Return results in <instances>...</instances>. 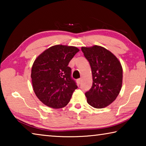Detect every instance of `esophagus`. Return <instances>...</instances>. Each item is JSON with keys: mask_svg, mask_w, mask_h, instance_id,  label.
Masks as SVG:
<instances>
[{"mask_svg": "<svg viewBox=\"0 0 146 146\" xmlns=\"http://www.w3.org/2000/svg\"><path fill=\"white\" fill-rule=\"evenodd\" d=\"M81 81H82V80H81L80 78H78V79H77V80H76V82H77V84L79 85L81 83Z\"/></svg>", "mask_w": 146, "mask_h": 146, "instance_id": "obj_1", "label": "esophagus"}]
</instances>
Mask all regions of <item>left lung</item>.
Masks as SVG:
<instances>
[{
  "instance_id": "8db88e82",
  "label": "left lung",
  "mask_w": 146,
  "mask_h": 146,
  "mask_svg": "<svg viewBox=\"0 0 146 146\" xmlns=\"http://www.w3.org/2000/svg\"><path fill=\"white\" fill-rule=\"evenodd\" d=\"M89 61L93 76V85L85 93L92 107L104 108L117 98L122 85V67L116 56L100 46L82 47Z\"/></svg>"
}]
</instances>
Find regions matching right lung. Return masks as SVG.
I'll return each mask as SVG.
<instances>
[{"mask_svg": "<svg viewBox=\"0 0 146 146\" xmlns=\"http://www.w3.org/2000/svg\"><path fill=\"white\" fill-rule=\"evenodd\" d=\"M79 49L75 46L55 45L43 51L35 60L31 68L34 92L44 104L62 108L70 102L77 88L71 77L68 64Z\"/></svg>", "mask_w": 146, "mask_h": 146, "instance_id": "1", "label": "right lung"}]
</instances>
